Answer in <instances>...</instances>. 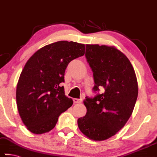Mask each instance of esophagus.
<instances>
[{
    "instance_id": "esophagus-1",
    "label": "esophagus",
    "mask_w": 157,
    "mask_h": 157,
    "mask_svg": "<svg viewBox=\"0 0 157 157\" xmlns=\"http://www.w3.org/2000/svg\"><path fill=\"white\" fill-rule=\"evenodd\" d=\"M73 101H74V103H81V102H82V99L81 98H74L73 99Z\"/></svg>"
}]
</instances>
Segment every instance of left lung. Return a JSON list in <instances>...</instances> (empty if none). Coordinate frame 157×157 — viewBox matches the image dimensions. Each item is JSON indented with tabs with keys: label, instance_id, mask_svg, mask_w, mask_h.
<instances>
[{
	"label": "left lung",
	"instance_id": "obj_1",
	"mask_svg": "<svg viewBox=\"0 0 157 157\" xmlns=\"http://www.w3.org/2000/svg\"><path fill=\"white\" fill-rule=\"evenodd\" d=\"M86 47L85 56L94 78L93 90L97 94L86 97L87 113L77 122L86 137L102 141L115 135L131 116L138 95L137 77L128 57L115 47Z\"/></svg>",
	"mask_w": 157,
	"mask_h": 157
}]
</instances>
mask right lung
I'll return each instance as SVG.
<instances>
[{"instance_id":"right-lung-1","label":"right lung","mask_w":157,"mask_h":157,"mask_svg":"<svg viewBox=\"0 0 157 157\" xmlns=\"http://www.w3.org/2000/svg\"><path fill=\"white\" fill-rule=\"evenodd\" d=\"M84 52L83 44L59 41L40 49L27 62L17 82L16 101L20 116L31 132L52 130L72 105L61 83L69 62Z\"/></svg>"}]
</instances>
